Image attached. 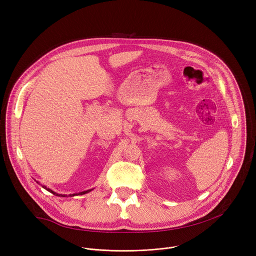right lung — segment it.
Wrapping results in <instances>:
<instances>
[{
	"label": "right lung",
	"mask_w": 256,
	"mask_h": 256,
	"mask_svg": "<svg viewBox=\"0 0 256 256\" xmlns=\"http://www.w3.org/2000/svg\"><path fill=\"white\" fill-rule=\"evenodd\" d=\"M36 182H38V184H40V182H38V181H36ZM40 186H42V184H40ZM42 186V188H44V190H48V192H52V194H54V196H62V198H64V196H66V194H56V192H54V190H50V188H46V186ZM91 190H85V192H79V194H68V196H79V194H81V196H82V194H88V192H91Z\"/></svg>",
	"instance_id": "obj_1"
}]
</instances>
